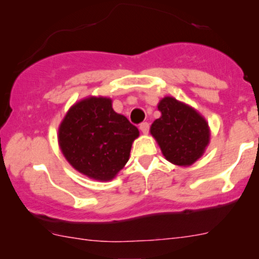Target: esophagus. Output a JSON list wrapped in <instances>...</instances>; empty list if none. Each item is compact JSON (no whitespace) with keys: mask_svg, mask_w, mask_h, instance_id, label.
<instances>
[{"mask_svg":"<svg viewBox=\"0 0 259 259\" xmlns=\"http://www.w3.org/2000/svg\"><path fill=\"white\" fill-rule=\"evenodd\" d=\"M140 130H141L142 134H148V132H150V124L147 121H144V123L140 124Z\"/></svg>","mask_w":259,"mask_h":259,"instance_id":"34e87169","label":"esophagus"}]
</instances>
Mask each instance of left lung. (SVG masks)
<instances>
[{
  "instance_id": "obj_1",
  "label": "left lung",
  "mask_w": 259,
  "mask_h": 259,
  "mask_svg": "<svg viewBox=\"0 0 259 259\" xmlns=\"http://www.w3.org/2000/svg\"><path fill=\"white\" fill-rule=\"evenodd\" d=\"M160 117L151 125V134L158 142L163 156L173 164H194L209 144V126L192 107L164 97L159 101Z\"/></svg>"
}]
</instances>
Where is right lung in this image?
<instances>
[{"label":"right lung","instance_id":"add662e5","mask_svg":"<svg viewBox=\"0 0 259 259\" xmlns=\"http://www.w3.org/2000/svg\"><path fill=\"white\" fill-rule=\"evenodd\" d=\"M139 129L112 108L108 97H88L65 114L58 144L79 173L100 181L112 180L129 160Z\"/></svg>","mask_w":259,"mask_h":259}]
</instances>
